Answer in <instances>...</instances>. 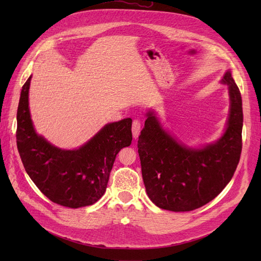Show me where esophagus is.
<instances>
[{
	"mask_svg": "<svg viewBox=\"0 0 261 261\" xmlns=\"http://www.w3.org/2000/svg\"><path fill=\"white\" fill-rule=\"evenodd\" d=\"M141 130V126H140V122L138 120H135L133 122V126H132V132H133V137L137 139L139 134Z\"/></svg>",
	"mask_w": 261,
	"mask_h": 261,
	"instance_id": "1",
	"label": "esophagus"
}]
</instances>
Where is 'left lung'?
Returning <instances> with one entry per match:
<instances>
[{"label": "left lung", "instance_id": "1", "mask_svg": "<svg viewBox=\"0 0 261 261\" xmlns=\"http://www.w3.org/2000/svg\"><path fill=\"white\" fill-rule=\"evenodd\" d=\"M221 83L228 88L230 111L215 143L189 147L163 128L153 110L146 113L137 146L146 192L156 207L175 212L200 208L233 177L242 152V97L230 69Z\"/></svg>", "mask_w": 261, "mask_h": 261}]
</instances>
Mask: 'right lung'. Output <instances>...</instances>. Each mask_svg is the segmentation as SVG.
Instances as JSON below:
<instances>
[{
  "label": "right lung",
  "mask_w": 261,
  "mask_h": 261,
  "mask_svg": "<svg viewBox=\"0 0 261 261\" xmlns=\"http://www.w3.org/2000/svg\"><path fill=\"white\" fill-rule=\"evenodd\" d=\"M31 76L17 109V149L27 174L41 193L61 206L81 208L106 193L116 154L132 144V118L105 125L82 147L67 150L37 134L29 111Z\"/></svg>",
  "instance_id": "1"
}]
</instances>
